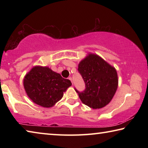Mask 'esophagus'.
Instances as JSON below:
<instances>
[{
    "instance_id": "34e87169",
    "label": "esophagus",
    "mask_w": 148,
    "mask_h": 148,
    "mask_svg": "<svg viewBox=\"0 0 148 148\" xmlns=\"http://www.w3.org/2000/svg\"><path fill=\"white\" fill-rule=\"evenodd\" d=\"M69 79L70 80V81H71V82H72V85H73V83H72V77H69Z\"/></svg>"
}]
</instances>
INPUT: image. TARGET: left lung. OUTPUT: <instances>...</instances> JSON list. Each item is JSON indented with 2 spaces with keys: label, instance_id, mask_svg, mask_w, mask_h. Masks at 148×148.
I'll list each match as a JSON object with an SVG mask.
<instances>
[{
  "label": "left lung",
  "instance_id": "1",
  "mask_svg": "<svg viewBox=\"0 0 148 148\" xmlns=\"http://www.w3.org/2000/svg\"><path fill=\"white\" fill-rule=\"evenodd\" d=\"M78 71L86 84L83 92L76 91L82 102L92 109H100L110 103L118 87L116 69L94 53L79 62Z\"/></svg>",
  "mask_w": 148,
  "mask_h": 148
}]
</instances>
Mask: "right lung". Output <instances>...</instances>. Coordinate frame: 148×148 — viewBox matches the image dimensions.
Instances as JSON below:
<instances>
[{"label":"right lung","instance_id":"1","mask_svg":"<svg viewBox=\"0 0 148 148\" xmlns=\"http://www.w3.org/2000/svg\"><path fill=\"white\" fill-rule=\"evenodd\" d=\"M71 82L47 66H35L25 76L23 86L30 99L44 108L53 106L63 97Z\"/></svg>","mask_w":148,"mask_h":148}]
</instances>
